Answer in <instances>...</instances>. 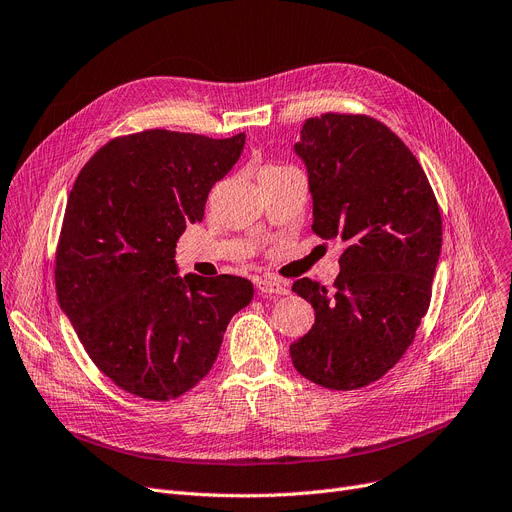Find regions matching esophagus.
Masks as SVG:
<instances>
[{
	"label": "esophagus",
	"instance_id": "34e87169",
	"mask_svg": "<svg viewBox=\"0 0 512 512\" xmlns=\"http://www.w3.org/2000/svg\"><path fill=\"white\" fill-rule=\"evenodd\" d=\"M256 287L260 294H266V296H285L289 294V285L283 283V281H277V279H258L256 281Z\"/></svg>",
	"mask_w": 512,
	"mask_h": 512
}]
</instances>
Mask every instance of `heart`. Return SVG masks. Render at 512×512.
<instances>
[{
    "instance_id": "b5f03b06",
    "label": "heart",
    "mask_w": 512,
    "mask_h": 512,
    "mask_svg": "<svg viewBox=\"0 0 512 512\" xmlns=\"http://www.w3.org/2000/svg\"><path fill=\"white\" fill-rule=\"evenodd\" d=\"M269 168H281V166H269Z\"/></svg>"
}]
</instances>
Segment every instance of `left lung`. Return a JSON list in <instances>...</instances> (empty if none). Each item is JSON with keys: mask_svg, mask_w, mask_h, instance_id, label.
<instances>
[{"mask_svg": "<svg viewBox=\"0 0 512 512\" xmlns=\"http://www.w3.org/2000/svg\"><path fill=\"white\" fill-rule=\"evenodd\" d=\"M294 152L312 196V231L346 243L335 291L298 279L314 325L289 346L296 371L329 389L383 377L415 339L442 250V214L419 160L379 120L308 118Z\"/></svg>", "mask_w": 512, "mask_h": 512, "instance_id": "left-lung-1", "label": "left lung"}]
</instances>
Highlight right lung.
Listing matches in <instances>:
<instances>
[{"mask_svg": "<svg viewBox=\"0 0 512 512\" xmlns=\"http://www.w3.org/2000/svg\"><path fill=\"white\" fill-rule=\"evenodd\" d=\"M246 133L210 139L152 129L116 137L68 196L56 291L93 364L125 392L166 402L208 375L231 316L254 298L233 275L179 277L175 248Z\"/></svg>", "mask_w": 512, "mask_h": 512, "instance_id": "1", "label": "right lung"}]
</instances>
